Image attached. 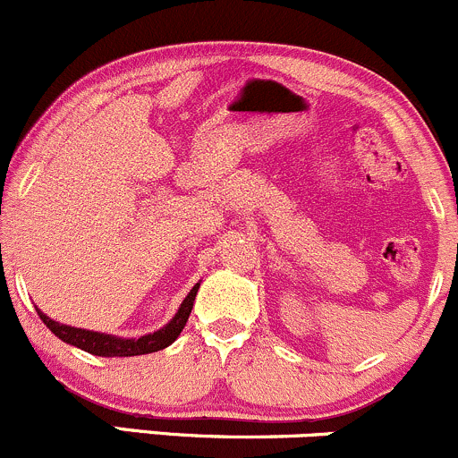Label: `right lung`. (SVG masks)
Masks as SVG:
<instances>
[{
	"label": "right lung",
	"instance_id": "obj_1",
	"mask_svg": "<svg viewBox=\"0 0 458 458\" xmlns=\"http://www.w3.org/2000/svg\"><path fill=\"white\" fill-rule=\"evenodd\" d=\"M198 286L200 284H196L194 289L190 291V295L182 300L181 309H178V313L174 315V319L167 324V327H163L157 333L143 335V337L139 339H121V337H114V335H103V333L86 331V328L65 327V324L53 322V319H50L48 315L41 313L39 309H37V313H39L41 322H44L46 327H48L50 331L61 339V342L72 344V346L81 348V351L86 352H92V355H98V357L148 355V352H157V351H163V348H167L169 344L181 335L182 328H185L187 319H190L191 309H194Z\"/></svg>",
	"mask_w": 458,
	"mask_h": 458
}]
</instances>
